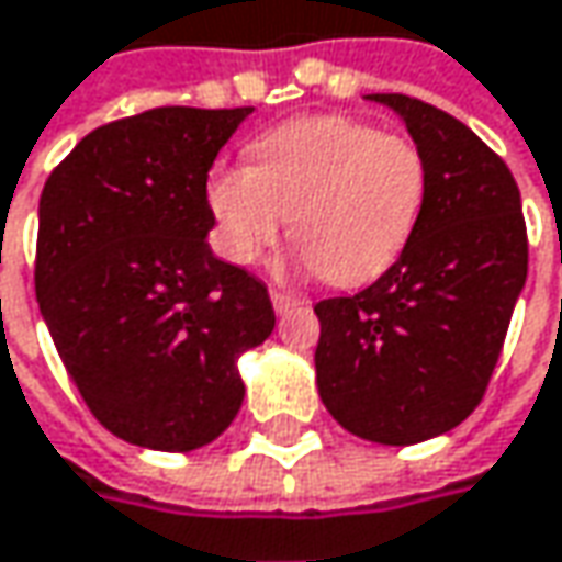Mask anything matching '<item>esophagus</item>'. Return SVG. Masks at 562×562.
<instances>
[{
	"label": "esophagus",
	"mask_w": 562,
	"mask_h": 562,
	"mask_svg": "<svg viewBox=\"0 0 562 562\" xmlns=\"http://www.w3.org/2000/svg\"><path fill=\"white\" fill-rule=\"evenodd\" d=\"M270 299H273V308H277V314H285V312H292V308H299V305H305L299 295H289V292H280V289H273V292H270Z\"/></svg>",
	"instance_id": "esophagus-1"
}]
</instances>
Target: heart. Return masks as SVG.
<instances>
[{
	"mask_svg": "<svg viewBox=\"0 0 562 562\" xmlns=\"http://www.w3.org/2000/svg\"><path fill=\"white\" fill-rule=\"evenodd\" d=\"M426 190V158L407 136L352 116H302L260 136L250 165L215 171L206 203L232 263H257L289 218L295 263L359 285L407 250Z\"/></svg>",
	"mask_w": 562,
	"mask_h": 562,
	"instance_id": "1",
	"label": "heart"
}]
</instances>
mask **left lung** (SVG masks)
<instances>
[{
	"label": "left lung",
	"instance_id": "obj_1",
	"mask_svg": "<svg viewBox=\"0 0 562 562\" xmlns=\"http://www.w3.org/2000/svg\"><path fill=\"white\" fill-rule=\"evenodd\" d=\"M423 149L429 190L397 263L347 299L314 305L317 391L359 439L416 446L480 404L528 277L521 196L506 161L446 111L366 94Z\"/></svg>",
	"mask_w": 562,
	"mask_h": 562
}]
</instances>
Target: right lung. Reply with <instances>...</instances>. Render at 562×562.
I'll return each mask as SVG.
<instances>
[{
	"label": "right lung",
	"mask_w": 562,
	"mask_h": 562,
	"mask_svg": "<svg viewBox=\"0 0 562 562\" xmlns=\"http://www.w3.org/2000/svg\"><path fill=\"white\" fill-rule=\"evenodd\" d=\"M254 108H155L88 133L37 210V305L88 411L116 439L193 451L241 411L238 359L277 314L218 260L206 178Z\"/></svg>",
	"instance_id": "1"
}]
</instances>
